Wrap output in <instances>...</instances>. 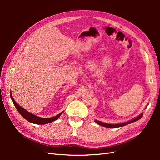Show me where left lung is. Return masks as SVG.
Segmentation results:
<instances>
[{"label": "left lung", "mask_w": 160, "mask_h": 160, "mask_svg": "<svg viewBox=\"0 0 160 160\" xmlns=\"http://www.w3.org/2000/svg\"><path fill=\"white\" fill-rule=\"evenodd\" d=\"M142 116H143V114H141V115L137 116V118H134L133 120H132L129 121V122H126V123H120V124H108V123H103V122L97 121V120H95V122L97 124H99V125H100V126H102L103 127H106V128H119V127H122V126H126V125H127V124H129L131 123H133L134 122H136V121L138 120L139 119H141V118L142 117Z\"/></svg>", "instance_id": "8db88e82"}]
</instances>
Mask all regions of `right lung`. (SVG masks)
Returning <instances> with one entry per match:
<instances>
[{
	"instance_id": "add662e5",
	"label": "right lung",
	"mask_w": 160,
	"mask_h": 160,
	"mask_svg": "<svg viewBox=\"0 0 160 160\" xmlns=\"http://www.w3.org/2000/svg\"><path fill=\"white\" fill-rule=\"evenodd\" d=\"M10 97L13 102V105H14L15 107L18 110L19 113L22 115L25 120H27L28 122L32 123H36V124H40V125H43V124H46L48 123L52 122L55 120H56L62 114L63 112H62L59 113L58 115L55 116L54 117L49 118H40L38 116H37L35 115H34L30 112H29L28 111H27L22 107H21L19 105H18L16 103V102L14 101V99H13L12 93H10Z\"/></svg>"
}]
</instances>
